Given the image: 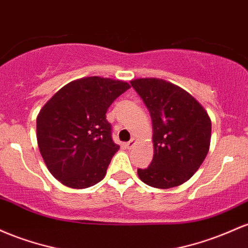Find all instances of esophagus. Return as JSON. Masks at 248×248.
Instances as JSON below:
<instances>
[{
    "label": "esophagus",
    "instance_id": "obj_1",
    "mask_svg": "<svg viewBox=\"0 0 248 248\" xmlns=\"http://www.w3.org/2000/svg\"><path fill=\"white\" fill-rule=\"evenodd\" d=\"M135 145H136V139H135V138H132L131 140H130V141H127V143H126V146H127V149H132V147L135 146Z\"/></svg>",
    "mask_w": 248,
    "mask_h": 248
}]
</instances>
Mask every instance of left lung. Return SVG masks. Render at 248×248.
I'll return each instance as SVG.
<instances>
[{"mask_svg":"<svg viewBox=\"0 0 248 248\" xmlns=\"http://www.w3.org/2000/svg\"><path fill=\"white\" fill-rule=\"evenodd\" d=\"M152 119L154 159L138 177L155 188H171L187 182L206 157L211 119L187 91L159 78L131 80Z\"/></svg>","mask_w":248,"mask_h":248,"instance_id":"left-lung-1","label":"left lung"}]
</instances>
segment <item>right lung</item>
I'll list each match as a JSON object with an SVG mask.
<instances>
[{
	"label": "right lung",
	"mask_w": 248,
	"mask_h": 248,
	"mask_svg": "<svg viewBox=\"0 0 248 248\" xmlns=\"http://www.w3.org/2000/svg\"><path fill=\"white\" fill-rule=\"evenodd\" d=\"M127 89L123 80L84 77L64 85L42 108L36 119L38 149L63 185L87 188L105 177L119 149L107 111Z\"/></svg>",
	"instance_id": "right-lung-1"
}]
</instances>
